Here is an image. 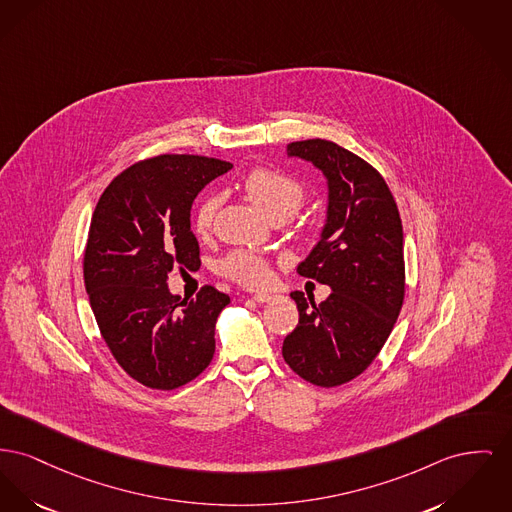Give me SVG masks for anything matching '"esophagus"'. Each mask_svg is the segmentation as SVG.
Listing matches in <instances>:
<instances>
[{"instance_id":"34e87169","label":"esophagus","mask_w":512,"mask_h":512,"mask_svg":"<svg viewBox=\"0 0 512 512\" xmlns=\"http://www.w3.org/2000/svg\"><path fill=\"white\" fill-rule=\"evenodd\" d=\"M253 300L257 301V303H269V301L274 300V296L272 294H255Z\"/></svg>"}]
</instances>
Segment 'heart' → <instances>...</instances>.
Segmentation results:
<instances>
[{"label": "heart", "instance_id": "obj_1", "mask_svg": "<svg viewBox=\"0 0 512 512\" xmlns=\"http://www.w3.org/2000/svg\"><path fill=\"white\" fill-rule=\"evenodd\" d=\"M243 191L247 197L274 220H284L300 209L307 197V187L296 176L272 168L257 166L245 180ZM218 195H205L193 211V232L197 236H207L211 232L214 216L218 211ZM216 271L245 288H265L271 282L269 261L253 249H234L216 263Z\"/></svg>", "mask_w": 512, "mask_h": 512}]
</instances>
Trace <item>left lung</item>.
Returning <instances> with one entry per match:
<instances>
[{
  "instance_id": "obj_1",
  "label": "left lung",
  "mask_w": 512,
  "mask_h": 512,
  "mask_svg": "<svg viewBox=\"0 0 512 512\" xmlns=\"http://www.w3.org/2000/svg\"><path fill=\"white\" fill-rule=\"evenodd\" d=\"M288 154L313 162L329 180L323 238L298 272L332 292L321 303L290 294L300 323L284 338L282 356L307 383L332 389L373 363L402 309V220L387 181L358 154L327 139L290 143Z\"/></svg>"
}]
</instances>
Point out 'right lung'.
<instances>
[{"mask_svg":"<svg viewBox=\"0 0 512 512\" xmlns=\"http://www.w3.org/2000/svg\"><path fill=\"white\" fill-rule=\"evenodd\" d=\"M230 162L160 154L110 181L92 212L83 259L85 288L100 334L137 383L174 391L199 377L214 356V325L230 298L203 286L191 300L168 290L176 265L201 267L189 211Z\"/></svg>","mask_w":512,"mask_h":512,"instance_id":"add662e5","label":"right lung"}]
</instances>
